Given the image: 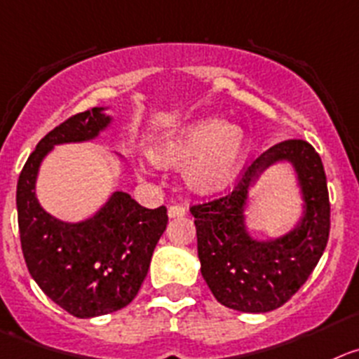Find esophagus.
<instances>
[{
	"label": "esophagus",
	"mask_w": 359,
	"mask_h": 359,
	"mask_svg": "<svg viewBox=\"0 0 359 359\" xmlns=\"http://www.w3.org/2000/svg\"><path fill=\"white\" fill-rule=\"evenodd\" d=\"M186 214V207L184 205H170L168 207V216L170 217H182Z\"/></svg>",
	"instance_id": "obj_1"
}]
</instances>
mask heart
Returning <instances> with one entry per match:
<instances>
[{"label":"heart","mask_w":359,"mask_h":359,"mask_svg":"<svg viewBox=\"0 0 359 359\" xmlns=\"http://www.w3.org/2000/svg\"><path fill=\"white\" fill-rule=\"evenodd\" d=\"M248 140L244 130L216 116L193 120L159 140L149 156L163 168H184L186 184L200 195H214L236 180Z\"/></svg>","instance_id":"heart-1"}]
</instances>
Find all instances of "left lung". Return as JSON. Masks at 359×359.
Here are the masks:
<instances>
[{
	"label": "left lung",
	"mask_w": 359,
	"mask_h": 359,
	"mask_svg": "<svg viewBox=\"0 0 359 359\" xmlns=\"http://www.w3.org/2000/svg\"><path fill=\"white\" fill-rule=\"evenodd\" d=\"M276 163L297 177L302 212L290 231L259 240L250 233V191ZM198 239L200 271L223 306L266 313L285 304L316 269L330 237V196L319 154L303 140H287L260 154L232 193L191 207Z\"/></svg>",
	"instance_id": "left-lung-1"
}]
</instances>
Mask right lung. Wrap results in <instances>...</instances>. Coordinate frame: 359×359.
<instances>
[{
    "label": "right lung",
    "mask_w": 359,
    "mask_h": 359,
    "mask_svg": "<svg viewBox=\"0 0 359 359\" xmlns=\"http://www.w3.org/2000/svg\"><path fill=\"white\" fill-rule=\"evenodd\" d=\"M108 109L78 113L46 134L26 161L15 196L29 274L49 299L79 319L113 313L136 297L168 223L166 207L145 209L123 191H113L92 216L74 223L40 205L36 179L43 159L58 145L95 140L111 126Z\"/></svg>",
    "instance_id": "1"
}]
</instances>
